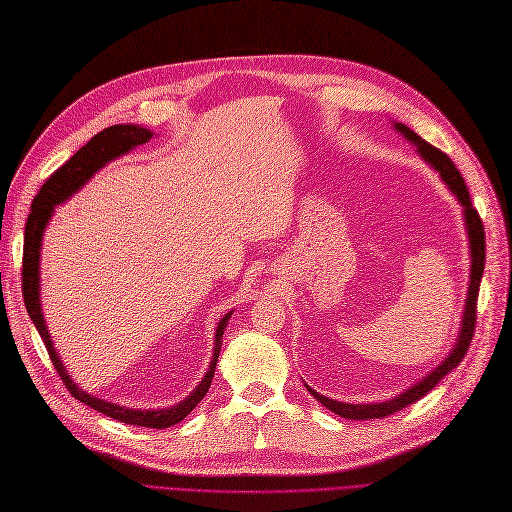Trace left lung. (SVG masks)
<instances>
[{"label":"left lung","mask_w":512,"mask_h":512,"mask_svg":"<svg viewBox=\"0 0 512 512\" xmlns=\"http://www.w3.org/2000/svg\"><path fill=\"white\" fill-rule=\"evenodd\" d=\"M393 126L401 136H406V141H410L416 147L418 156H421L433 170H436L440 179L446 183V188L453 192V196L463 207V218H466V230H468V241H470V286H468L466 307H463L459 335L455 339L453 350L446 354V359L436 369H431L423 380L412 384L410 389H406L404 393H399L397 397H393L389 401H376V404H346V401H335V399L324 397V395L316 393L312 386L305 384L307 391L312 393L314 399H318L324 408H329L331 412L344 416V418H354V421L384 418V416L408 408L410 404H414V401L425 397L433 389V386H436L448 374V371L455 369L461 363V359L466 356V352L470 348L472 335H474L476 299H478L480 280H483V271H485V228H483V222H480V218H478V211L472 207L468 185H466V181H463L461 173L455 168V164L451 162V158L446 156V153H442L440 149L423 141L421 136L412 132L408 126H404V123L393 121Z\"/></svg>","instance_id":"1"}]
</instances>
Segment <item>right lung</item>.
Masks as SVG:
<instances>
[{
  "instance_id": "1",
  "label": "right lung",
  "mask_w": 512,
  "mask_h": 512,
  "mask_svg": "<svg viewBox=\"0 0 512 512\" xmlns=\"http://www.w3.org/2000/svg\"><path fill=\"white\" fill-rule=\"evenodd\" d=\"M153 136L151 130L141 128V126H132V123H119V126H111L102 132H98L91 141L81 147L74 156L57 168L55 173L44 181V185L40 188V192L34 198L32 205V213H29L27 224H25V245H23V299H25V307L27 314L32 318V322L36 324V329L42 337V342L49 350L51 361L57 369V374L61 376V380L66 382L68 391L72 393V397H76L79 401H83L85 406L94 408L106 416L115 418V421H121L126 425H141V427H151V429H166L173 427L177 423H181L185 416H188L203 399L209 391L213 374H215V365H218L220 359V348H222V335L226 324L232 316V312H228L220 322L218 329H215L213 335V359L209 363L207 374L200 380V384L196 389L185 397L179 404L170 406V408H158V410H134V408H126L113 404V401H106L100 397L89 395L87 391L79 389L61 363L59 354L53 346V339L49 329H46L44 322V314H42V303H40V250H42V237L44 230L49 226L55 207L66 203V200L79 192L83 185L94 177L102 166H106L108 162H113L121 156H126L134 147L145 145L149 138Z\"/></svg>"
}]
</instances>
